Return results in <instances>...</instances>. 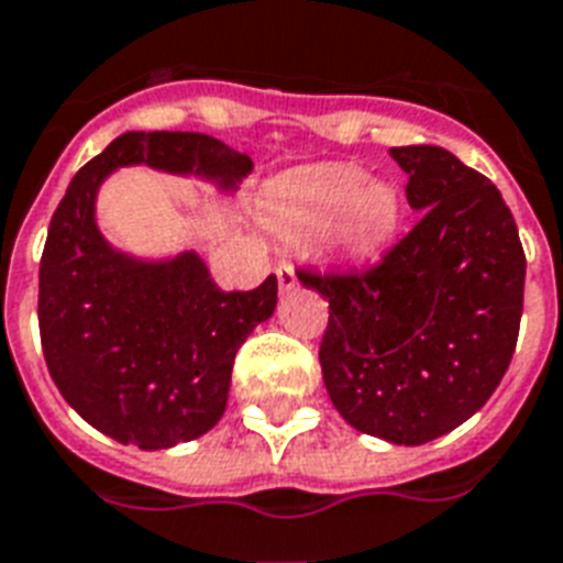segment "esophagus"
Instances as JSON below:
<instances>
[{
  "label": "esophagus",
  "mask_w": 563,
  "mask_h": 563,
  "mask_svg": "<svg viewBox=\"0 0 563 563\" xmlns=\"http://www.w3.org/2000/svg\"><path fill=\"white\" fill-rule=\"evenodd\" d=\"M277 283H280L283 291L291 289V286L298 283V277H295V268H291V265H286V263L277 265Z\"/></svg>",
  "instance_id": "1"
}]
</instances>
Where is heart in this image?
Here are the masks:
<instances>
[{"label": "heart", "instance_id": "heart-1", "mask_svg": "<svg viewBox=\"0 0 563 563\" xmlns=\"http://www.w3.org/2000/svg\"><path fill=\"white\" fill-rule=\"evenodd\" d=\"M263 218L283 239L333 230L351 256H372L396 235L401 197L389 183L366 179L357 165H316L286 174L265 197Z\"/></svg>", "mask_w": 563, "mask_h": 563}]
</instances>
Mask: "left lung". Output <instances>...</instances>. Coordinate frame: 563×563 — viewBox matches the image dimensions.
I'll list each match as a JSON object with an SVG mask.
<instances>
[{
    "mask_svg": "<svg viewBox=\"0 0 563 563\" xmlns=\"http://www.w3.org/2000/svg\"><path fill=\"white\" fill-rule=\"evenodd\" d=\"M419 224L360 272H298L328 298L321 375L342 419L398 445L449 434L508 372L526 253L490 179L449 150L393 147Z\"/></svg>",
    "mask_w": 563,
    "mask_h": 563,
    "instance_id": "1",
    "label": "left lung"
}]
</instances>
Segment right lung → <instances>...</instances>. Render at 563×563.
Masks as SVG:
<instances>
[{
  "mask_svg": "<svg viewBox=\"0 0 563 563\" xmlns=\"http://www.w3.org/2000/svg\"><path fill=\"white\" fill-rule=\"evenodd\" d=\"M195 174L227 191L253 162L203 132H123L73 177L41 256L37 324L46 368L88 424L144 452L206 434L224 416L233 360L277 307V277L218 289L195 251L144 263L114 251L93 206L114 167Z\"/></svg>",
  "mask_w": 563,
  "mask_h": 563,
  "instance_id": "1",
  "label": "right lung"
}]
</instances>
